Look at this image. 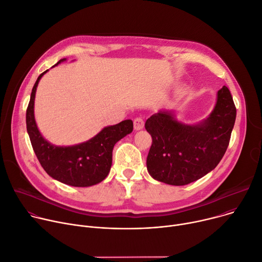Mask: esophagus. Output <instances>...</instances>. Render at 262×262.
I'll use <instances>...</instances> for the list:
<instances>
[{
  "label": "esophagus",
  "mask_w": 262,
  "mask_h": 262,
  "mask_svg": "<svg viewBox=\"0 0 262 262\" xmlns=\"http://www.w3.org/2000/svg\"><path fill=\"white\" fill-rule=\"evenodd\" d=\"M134 127L136 130H140L144 127V120L141 117H137L134 119Z\"/></svg>",
  "instance_id": "1"
}]
</instances>
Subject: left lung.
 I'll return each mask as SVG.
<instances>
[{
  "label": "left lung",
  "instance_id": "1",
  "mask_svg": "<svg viewBox=\"0 0 262 262\" xmlns=\"http://www.w3.org/2000/svg\"><path fill=\"white\" fill-rule=\"evenodd\" d=\"M236 106L226 86L218 92L216 106L197 125H184L172 114L159 112L145 122L152 142L146 159L149 175L170 185H185L213 170L229 146Z\"/></svg>",
  "mask_w": 262,
  "mask_h": 262
}]
</instances>
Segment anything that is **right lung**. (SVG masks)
Listing matches in <instances>:
<instances>
[{"mask_svg": "<svg viewBox=\"0 0 262 262\" xmlns=\"http://www.w3.org/2000/svg\"><path fill=\"white\" fill-rule=\"evenodd\" d=\"M60 60L57 64L64 61ZM56 64V65H57ZM42 73L32 87L26 110V127L32 148L44 170L54 179L72 186H91L106 178L113 161L115 144L133 132V121L103 128L91 140L73 146H56L47 142L40 134L33 115L34 96Z\"/></svg>", "mask_w": 262, "mask_h": 262, "instance_id": "add662e5", "label": "right lung"}]
</instances>
